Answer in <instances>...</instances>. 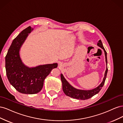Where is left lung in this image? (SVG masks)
I'll return each instance as SVG.
<instances>
[{
  "mask_svg": "<svg viewBox=\"0 0 123 123\" xmlns=\"http://www.w3.org/2000/svg\"><path fill=\"white\" fill-rule=\"evenodd\" d=\"M97 45L101 48L104 50V53H105V59H106V69L105 71V74H104V77L102 82L100 83L99 85H98L97 87L94 88L91 90H81V89H76L73 87L71 85H70L68 81L66 80L62 74H61V80L62 82V90L64 91V93L69 97L72 98H76L77 99L80 100H85L87 99L92 98L93 96L95 95V94H98L101 90L102 88L105 83V81L106 79L107 72H108V68H107V52L106 50L104 49L103 47V43L101 40H99L98 42L97 43Z\"/></svg>",
  "mask_w": 123,
  "mask_h": 123,
  "instance_id": "8db88e82",
  "label": "left lung"
}]
</instances>
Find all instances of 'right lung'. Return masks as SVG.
<instances>
[{
    "instance_id": "1",
    "label": "right lung",
    "mask_w": 123,
    "mask_h": 123,
    "mask_svg": "<svg viewBox=\"0 0 123 123\" xmlns=\"http://www.w3.org/2000/svg\"><path fill=\"white\" fill-rule=\"evenodd\" d=\"M33 30L29 26L18 35L13 40L5 59L6 76L10 83L17 91L24 94H33L40 92L44 79L58 65L57 63H53L29 67L24 64L20 50Z\"/></svg>"
}]
</instances>
